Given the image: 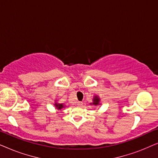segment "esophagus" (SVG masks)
Returning a JSON list of instances; mask_svg holds the SVG:
<instances>
[{
	"mask_svg": "<svg viewBox=\"0 0 158 158\" xmlns=\"http://www.w3.org/2000/svg\"><path fill=\"white\" fill-rule=\"evenodd\" d=\"M77 105H78V106H82V105H83V103H82L81 102V101H77Z\"/></svg>",
	"mask_w": 158,
	"mask_h": 158,
	"instance_id": "esophagus-1",
	"label": "esophagus"
}]
</instances>
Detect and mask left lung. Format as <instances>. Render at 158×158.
I'll return each mask as SVG.
<instances>
[{
	"label": "left lung",
	"instance_id": "left-lung-1",
	"mask_svg": "<svg viewBox=\"0 0 158 158\" xmlns=\"http://www.w3.org/2000/svg\"><path fill=\"white\" fill-rule=\"evenodd\" d=\"M95 105L98 106L100 104V98H98V96H95L94 98V100H93V103H90V105Z\"/></svg>",
	"mask_w": 158,
	"mask_h": 158
}]
</instances>
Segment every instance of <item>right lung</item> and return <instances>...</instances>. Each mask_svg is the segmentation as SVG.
I'll return each mask as SVG.
<instances>
[{"label":"right lung","instance_id":"add662e5","mask_svg":"<svg viewBox=\"0 0 158 158\" xmlns=\"http://www.w3.org/2000/svg\"><path fill=\"white\" fill-rule=\"evenodd\" d=\"M55 106L57 110H61L62 108L64 107V106L62 104V103H55Z\"/></svg>","mask_w":158,"mask_h":158}]
</instances>
